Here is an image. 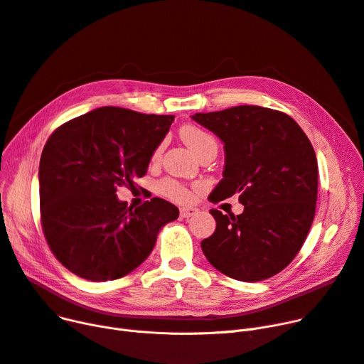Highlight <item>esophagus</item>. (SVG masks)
Masks as SVG:
<instances>
[{
  "label": "esophagus",
  "mask_w": 364,
  "mask_h": 364,
  "mask_svg": "<svg viewBox=\"0 0 364 364\" xmlns=\"http://www.w3.org/2000/svg\"><path fill=\"white\" fill-rule=\"evenodd\" d=\"M198 213V209L196 208H181L180 209V216L181 218H190L193 215Z\"/></svg>",
  "instance_id": "1"
}]
</instances>
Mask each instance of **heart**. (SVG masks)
I'll return each mask as SVG.
<instances>
[{
    "label": "heart",
    "mask_w": 364,
    "mask_h": 364,
    "mask_svg": "<svg viewBox=\"0 0 364 364\" xmlns=\"http://www.w3.org/2000/svg\"><path fill=\"white\" fill-rule=\"evenodd\" d=\"M180 136L184 140L187 146L193 151V154L198 155L199 158L205 154H215L218 151V141L213 134H210L208 130L196 126V124H184L180 129ZM161 148L155 152L158 155ZM159 191L164 196L173 199L176 202H188L193 198V193L188 187L184 184L173 180L165 178L159 183Z\"/></svg>",
    "instance_id": "1"
}]
</instances>
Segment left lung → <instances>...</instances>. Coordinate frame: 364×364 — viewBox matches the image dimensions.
I'll return each instance as SVG.
<instances>
[{
    "label": "left lung",
    "instance_id": "obj_1",
    "mask_svg": "<svg viewBox=\"0 0 364 364\" xmlns=\"http://www.w3.org/2000/svg\"><path fill=\"white\" fill-rule=\"evenodd\" d=\"M224 141L223 181L210 202L232 195L241 215L212 209L215 232L202 241L209 263L246 282L271 278L293 262L311 227L318 161L301 127L285 112L240 105L191 117Z\"/></svg>",
    "mask_w": 364,
    "mask_h": 364
}]
</instances>
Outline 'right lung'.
Masks as SVG:
<instances>
[{
    "mask_svg": "<svg viewBox=\"0 0 364 364\" xmlns=\"http://www.w3.org/2000/svg\"><path fill=\"white\" fill-rule=\"evenodd\" d=\"M174 115L96 108L61 124L39 162L41 224L57 260L89 281H112L146 259L178 208L152 198L133 208L117 188L134 187Z\"/></svg>",
    "mask_w": 364,
    "mask_h": 364,
    "instance_id": "add662e5",
    "label": "right lung"
}]
</instances>
